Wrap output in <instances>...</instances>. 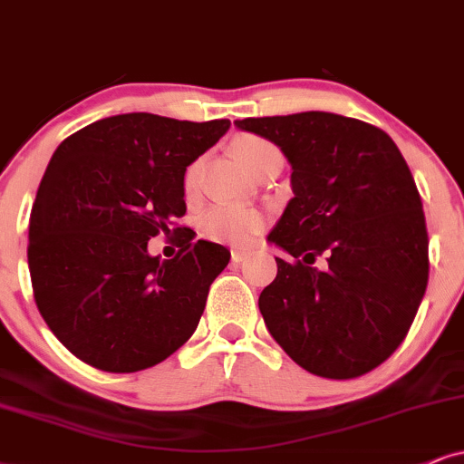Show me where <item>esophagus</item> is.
I'll use <instances>...</instances> for the list:
<instances>
[{"mask_svg": "<svg viewBox=\"0 0 464 464\" xmlns=\"http://www.w3.org/2000/svg\"><path fill=\"white\" fill-rule=\"evenodd\" d=\"M248 256H250L248 250H242V248H233L231 250V259L236 263H242V261L248 259Z\"/></svg>", "mask_w": 464, "mask_h": 464, "instance_id": "obj_1", "label": "esophagus"}]
</instances>
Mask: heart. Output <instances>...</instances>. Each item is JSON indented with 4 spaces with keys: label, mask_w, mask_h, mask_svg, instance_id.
Segmentation results:
<instances>
[{
    "label": "heart",
    "mask_w": 464,
    "mask_h": 464,
    "mask_svg": "<svg viewBox=\"0 0 464 464\" xmlns=\"http://www.w3.org/2000/svg\"><path fill=\"white\" fill-rule=\"evenodd\" d=\"M233 154H236L246 171H255L263 162L272 160V158H280V150L274 143H269V140L256 137V134H239L233 140ZM197 178L198 162L190 164L188 171L184 175L186 190H190L197 184ZM263 225H266V218H263L259 209L244 208V205L218 203L212 205L201 216L198 228H201L205 237L214 239V242L246 246L259 236L263 231Z\"/></svg>",
    "instance_id": "b5f03b06"
}]
</instances>
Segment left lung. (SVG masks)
Listing matches in <instances>:
<instances>
[{"instance_id": "1", "label": "left lung", "mask_w": 464, "mask_h": 464, "mask_svg": "<svg viewBox=\"0 0 464 464\" xmlns=\"http://www.w3.org/2000/svg\"><path fill=\"white\" fill-rule=\"evenodd\" d=\"M236 126L278 145L293 169V198L267 236L293 256H276L259 295L269 334L319 377L371 372L407 336L428 285L426 218L401 150L379 128L325 111Z\"/></svg>"}]
</instances>
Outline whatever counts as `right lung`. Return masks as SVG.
<instances>
[{"label":"right lung","mask_w":464,"mask_h":464,"mask_svg":"<svg viewBox=\"0 0 464 464\" xmlns=\"http://www.w3.org/2000/svg\"><path fill=\"white\" fill-rule=\"evenodd\" d=\"M228 120L151 113L104 117L53 154L29 218L34 300L57 340L98 371L156 366L192 336L225 246L171 228L186 214L184 175L228 130ZM189 236L173 260L151 237Z\"/></svg>","instance_id":"right-lung-1"}]
</instances>
